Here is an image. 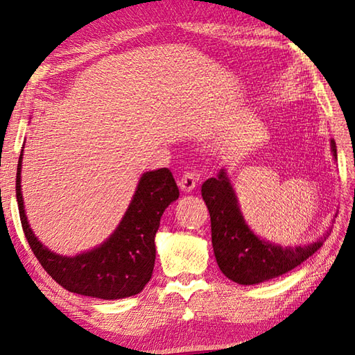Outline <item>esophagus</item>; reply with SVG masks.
I'll list each match as a JSON object with an SVG mask.
<instances>
[{"mask_svg": "<svg viewBox=\"0 0 355 355\" xmlns=\"http://www.w3.org/2000/svg\"><path fill=\"white\" fill-rule=\"evenodd\" d=\"M197 184V177L192 172H184V175L180 178L178 186L183 192H192L196 189Z\"/></svg>", "mask_w": 355, "mask_h": 355, "instance_id": "esophagus-1", "label": "esophagus"}]
</instances>
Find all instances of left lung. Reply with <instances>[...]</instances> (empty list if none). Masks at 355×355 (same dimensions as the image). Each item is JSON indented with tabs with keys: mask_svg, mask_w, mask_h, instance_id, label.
<instances>
[{
	"mask_svg": "<svg viewBox=\"0 0 355 355\" xmlns=\"http://www.w3.org/2000/svg\"><path fill=\"white\" fill-rule=\"evenodd\" d=\"M331 152L337 159L334 139H331ZM202 197L211 216V239L218 268L237 284H259L290 272L318 251L329 234L296 247H281L262 239L245 222L239 200L225 169H220L216 178L206 180Z\"/></svg>",
	"mask_w": 355,
	"mask_h": 355,
	"instance_id": "obj_1",
	"label": "left lung"
}]
</instances>
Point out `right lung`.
I'll list each match as a JSON object with an SVG mask.
<instances>
[{"instance_id": "add662e5", "label": "right lung", "mask_w": 355, "mask_h": 355, "mask_svg": "<svg viewBox=\"0 0 355 355\" xmlns=\"http://www.w3.org/2000/svg\"><path fill=\"white\" fill-rule=\"evenodd\" d=\"M21 161L17 167V203L20 220L38 262L68 292L101 300H121L144 288L155 266V234L164 209L178 198L175 180L167 167L144 172L124 217L98 247L76 256L57 254L34 234L24 211Z\"/></svg>"}]
</instances>
